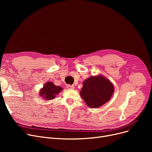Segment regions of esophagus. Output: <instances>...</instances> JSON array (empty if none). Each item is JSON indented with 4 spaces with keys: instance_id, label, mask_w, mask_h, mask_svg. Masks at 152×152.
Returning a JSON list of instances; mask_svg holds the SVG:
<instances>
[{
    "instance_id": "obj_1",
    "label": "esophagus",
    "mask_w": 152,
    "mask_h": 152,
    "mask_svg": "<svg viewBox=\"0 0 152 152\" xmlns=\"http://www.w3.org/2000/svg\"><path fill=\"white\" fill-rule=\"evenodd\" d=\"M66 88L67 89H74V86L72 85H70V84H68L66 86Z\"/></svg>"
}]
</instances>
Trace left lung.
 Instances as JSON below:
<instances>
[{
	"label": "left lung",
	"instance_id": "left-lung-1",
	"mask_svg": "<svg viewBox=\"0 0 152 152\" xmlns=\"http://www.w3.org/2000/svg\"><path fill=\"white\" fill-rule=\"evenodd\" d=\"M113 91V86L108 79L97 76L86 79L80 94L87 106L96 108L108 102Z\"/></svg>",
	"mask_w": 152,
	"mask_h": 152
}]
</instances>
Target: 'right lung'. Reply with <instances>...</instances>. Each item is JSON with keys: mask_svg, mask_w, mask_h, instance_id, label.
<instances>
[{"mask_svg": "<svg viewBox=\"0 0 152 152\" xmlns=\"http://www.w3.org/2000/svg\"><path fill=\"white\" fill-rule=\"evenodd\" d=\"M63 89L60 86H57L53 84V83H47L43 88L40 92V95L46 100L53 99L55 95H57Z\"/></svg>", "mask_w": 152, "mask_h": 152, "instance_id": "right-lung-1", "label": "right lung"}]
</instances>
